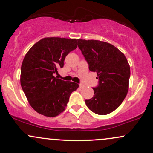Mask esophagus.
<instances>
[{"mask_svg":"<svg viewBox=\"0 0 153 153\" xmlns=\"http://www.w3.org/2000/svg\"><path fill=\"white\" fill-rule=\"evenodd\" d=\"M84 87H85V86H84V85H82V84H79V87L80 88V89H82V88H84Z\"/></svg>","mask_w":153,"mask_h":153,"instance_id":"1","label":"esophagus"}]
</instances>
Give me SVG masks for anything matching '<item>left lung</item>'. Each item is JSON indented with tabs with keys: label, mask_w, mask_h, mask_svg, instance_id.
<instances>
[{
	"label": "left lung",
	"mask_w": 153,
	"mask_h": 153,
	"mask_svg": "<svg viewBox=\"0 0 153 153\" xmlns=\"http://www.w3.org/2000/svg\"><path fill=\"white\" fill-rule=\"evenodd\" d=\"M78 47L89 64V69L97 73L98 86L93 88V98L85 100L90 110L106 115L119 107L129 89L130 68L126 56L112 44L98 40L79 39Z\"/></svg>",
	"instance_id": "8db88e82"
}]
</instances>
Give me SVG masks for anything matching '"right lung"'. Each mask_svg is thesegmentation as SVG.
<instances>
[{
  "instance_id": "obj_1",
  "label": "right lung",
  "mask_w": 153,
  "mask_h": 153,
  "mask_svg": "<svg viewBox=\"0 0 153 153\" xmlns=\"http://www.w3.org/2000/svg\"><path fill=\"white\" fill-rule=\"evenodd\" d=\"M77 46L76 39L46 37L27 51L21 68V85L30 106L40 114L55 117L65 110L78 84L54 76L66 56Z\"/></svg>"
}]
</instances>
